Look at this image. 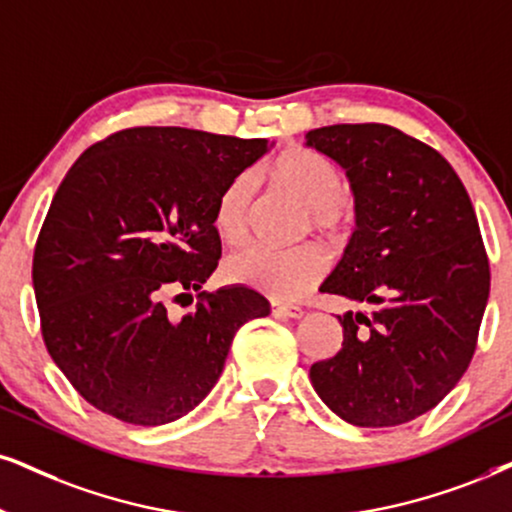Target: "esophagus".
I'll return each mask as SVG.
<instances>
[{
	"mask_svg": "<svg viewBox=\"0 0 512 512\" xmlns=\"http://www.w3.org/2000/svg\"><path fill=\"white\" fill-rule=\"evenodd\" d=\"M273 313L275 315H285V318H301L306 311L296 304H280V301H273Z\"/></svg>",
	"mask_w": 512,
	"mask_h": 512,
	"instance_id": "obj_1",
	"label": "esophagus"
}]
</instances>
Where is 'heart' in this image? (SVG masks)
<instances>
[{
    "label": "heart",
    "instance_id": "b5f03b06",
    "mask_svg": "<svg viewBox=\"0 0 512 512\" xmlns=\"http://www.w3.org/2000/svg\"><path fill=\"white\" fill-rule=\"evenodd\" d=\"M268 178L282 197L304 208L299 235L318 232L332 244H342L353 230V211L346 204L342 168L323 154L292 147L268 166ZM256 220L254 185L249 175H237L218 194L213 227L227 246H242L251 239ZM330 258L315 242L296 244L282 251L246 249L230 256L225 275L232 282L268 294L275 301H292L311 292L323 280Z\"/></svg>",
    "mask_w": 512,
    "mask_h": 512
}]
</instances>
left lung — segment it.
I'll list each match as a JSON object with an SVG mask.
<instances>
[{"label":"left lung","mask_w":512,"mask_h":512,"mask_svg":"<svg viewBox=\"0 0 512 512\" xmlns=\"http://www.w3.org/2000/svg\"><path fill=\"white\" fill-rule=\"evenodd\" d=\"M346 168L356 232L323 292L375 311L337 315V356L311 365L332 413L356 427H394L432 410L475 356L489 299V258L475 208L451 163L384 123L311 130Z\"/></svg>","instance_id":"obj_1"}]
</instances>
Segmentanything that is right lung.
<instances>
[{
  "instance_id": "add662e5",
  "label": "right lung",
  "mask_w": 512,
  "mask_h": 512,
  "mask_svg": "<svg viewBox=\"0 0 512 512\" xmlns=\"http://www.w3.org/2000/svg\"><path fill=\"white\" fill-rule=\"evenodd\" d=\"M266 151L268 140L144 125L68 170L33 287L44 346L90 406L140 427L182 418L218 382L239 327L270 313L249 287L201 292L223 251L218 194ZM189 291L193 313L170 316L165 301Z\"/></svg>"
}]
</instances>
